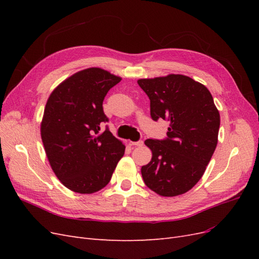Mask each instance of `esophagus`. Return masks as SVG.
Returning a JSON list of instances; mask_svg holds the SVG:
<instances>
[{
	"label": "esophagus",
	"mask_w": 259,
	"mask_h": 259,
	"mask_svg": "<svg viewBox=\"0 0 259 259\" xmlns=\"http://www.w3.org/2000/svg\"><path fill=\"white\" fill-rule=\"evenodd\" d=\"M130 145L134 146V147H140V146L144 145V142H143V140H138V142H130Z\"/></svg>",
	"instance_id": "esophagus-1"
}]
</instances>
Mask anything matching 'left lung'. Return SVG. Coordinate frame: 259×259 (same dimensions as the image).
<instances>
[{"mask_svg": "<svg viewBox=\"0 0 259 259\" xmlns=\"http://www.w3.org/2000/svg\"><path fill=\"white\" fill-rule=\"evenodd\" d=\"M153 121L169 123L165 139H147L152 159L142 167L148 188L162 197L189 191L204 174L217 146L221 116L209 91L183 74L140 79Z\"/></svg>", "mask_w": 259, "mask_h": 259, "instance_id": "8db88e82", "label": "left lung"}]
</instances>
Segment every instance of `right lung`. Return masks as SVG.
I'll return each mask as SVG.
<instances>
[{
  "label": "right lung",
  "instance_id": "right-lung-1",
  "mask_svg": "<svg viewBox=\"0 0 259 259\" xmlns=\"http://www.w3.org/2000/svg\"><path fill=\"white\" fill-rule=\"evenodd\" d=\"M121 77L89 68L53 91L44 109L41 137L55 175L68 189L94 193L106 187L125 146L103 124V101Z\"/></svg>",
  "mask_w": 259,
  "mask_h": 259
}]
</instances>
